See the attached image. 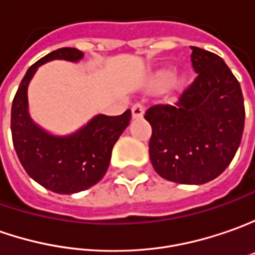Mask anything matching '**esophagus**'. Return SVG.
<instances>
[{"mask_svg":"<svg viewBox=\"0 0 255 255\" xmlns=\"http://www.w3.org/2000/svg\"><path fill=\"white\" fill-rule=\"evenodd\" d=\"M131 110H132V119H139L144 116V106L141 103H135Z\"/></svg>","mask_w":255,"mask_h":255,"instance_id":"esophagus-1","label":"esophagus"}]
</instances>
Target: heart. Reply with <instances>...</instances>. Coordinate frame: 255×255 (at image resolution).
I'll list each match as a JSON object with an SVG mask.
<instances>
[{"instance_id":"b5f03b06","label":"heart","mask_w":255,"mask_h":255,"mask_svg":"<svg viewBox=\"0 0 255 255\" xmlns=\"http://www.w3.org/2000/svg\"><path fill=\"white\" fill-rule=\"evenodd\" d=\"M173 79V70L172 69H166V70H162L159 75H158V82L162 84H166L172 82Z\"/></svg>"}]
</instances>
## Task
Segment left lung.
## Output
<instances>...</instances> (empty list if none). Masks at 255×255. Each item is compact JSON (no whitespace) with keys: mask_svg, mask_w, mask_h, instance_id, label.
<instances>
[{"mask_svg":"<svg viewBox=\"0 0 255 255\" xmlns=\"http://www.w3.org/2000/svg\"><path fill=\"white\" fill-rule=\"evenodd\" d=\"M192 49L198 77L175 101L145 113L152 127L149 158L163 179L203 185L230 165L242 142L244 100L240 83L220 56Z\"/></svg>","mask_w":255,"mask_h":255,"instance_id":"left-lung-1","label":"left lung"}]
</instances>
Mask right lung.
I'll return each instance as SVG.
<instances>
[{
    "label": "right lung",
    "instance_id": "right-lung-1",
    "mask_svg": "<svg viewBox=\"0 0 255 255\" xmlns=\"http://www.w3.org/2000/svg\"><path fill=\"white\" fill-rule=\"evenodd\" d=\"M83 56L79 49L62 48L42 57L23 76L11 110L13 148L23 169L43 188L60 195L82 192L103 179L113 146L131 120L129 110L117 117L97 114L66 135L52 134L32 120L28 87L39 66L52 60L77 63Z\"/></svg>",
    "mask_w": 255,
    "mask_h": 255
}]
</instances>
